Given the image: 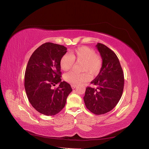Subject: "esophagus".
I'll return each mask as SVG.
<instances>
[{"instance_id": "esophagus-1", "label": "esophagus", "mask_w": 149, "mask_h": 149, "mask_svg": "<svg viewBox=\"0 0 149 149\" xmlns=\"http://www.w3.org/2000/svg\"><path fill=\"white\" fill-rule=\"evenodd\" d=\"M71 87H72V89H74L75 87H76V85H71Z\"/></svg>"}]
</instances>
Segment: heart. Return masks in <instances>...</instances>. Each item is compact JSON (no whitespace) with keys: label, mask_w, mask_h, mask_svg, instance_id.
<instances>
[{"label":"heart","mask_w":149,"mask_h":149,"mask_svg":"<svg viewBox=\"0 0 149 149\" xmlns=\"http://www.w3.org/2000/svg\"><path fill=\"white\" fill-rule=\"evenodd\" d=\"M81 62V70L82 73H77L71 71L64 75V80L69 84L77 85L86 82L91 79L90 73L92 75L99 74L103 65V59L100 55L95 53L93 49L88 46H81L72 51L70 54H65L60 59V67L62 70H70L74 62Z\"/></svg>","instance_id":"b5f03b06"}]
</instances>
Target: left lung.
Here are the masks:
<instances>
[{"instance_id": "obj_1", "label": "left lung", "mask_w": 149, "mask_h": 149, "mask_svg": "<svg viewBox=\"0 0 149 149\" xmlns=\"http://www.w3.org/2000/svg\"><path fill=\"white\" fill-rule=\"evenodd\" d=\"M96 47L102 57V68L97 77L91 81L97 88H86L84 100L89 111L100 115L116 106L123 94L124 78L116 54L102 43H98Z\"/></svg>"}]
</instances>
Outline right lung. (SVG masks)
I'll return each mask as SVG.
<instances>
[{"mask_svg": "<svg viewBox=\"0 0 149 149\" xmlns=\"http://www.w3.org/2000/svg\"><path fill=\"white\" fill-rule=\"evenodd\" d=\"M67 52L64 46L46 42L33 52L28 61L25 74V88L30 103L37 111L54 116L65 105L72 91L70 85L61 81L60 59ZM59 83L52 89V86Z\"/></svg>", "mask_w": 149, "mask_h": 149, "instance_id": "right-lung-1", "label": "right lung"}]
</instances>
